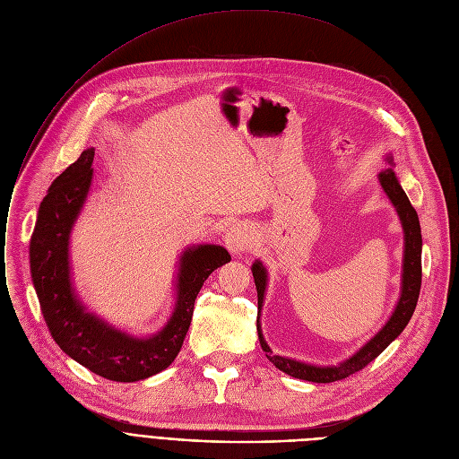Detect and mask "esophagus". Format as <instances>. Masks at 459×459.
<instances>
[{
  "label": "esophagus",
  "mask_w": 459,
  "mask_h": 459,
  "mask_svg": "<svg viewBox=\"0 0 459 459\" xmlns=\"http://www.w3.org/2000/svg\"><path fill=\"white\" fill-rule=\"evenodd\" d=\"M252 244H254L252 231L246 228V226H242V224L231 226L230 231L226 233V246H228V250L233 255H240L246 250H250Z\"/></svg>",
  "instance_id": "esophagus-1"
}]
</instances>
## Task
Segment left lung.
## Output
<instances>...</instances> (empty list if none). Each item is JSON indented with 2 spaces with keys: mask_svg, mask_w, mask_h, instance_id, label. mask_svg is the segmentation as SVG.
Segmentation results:
<instances>
[{
  "mask_svg": "<svg viewBox=\"0 0 459 459\" xmlns=\"http://www.w3.org/2000/svg\"><path fill=\"white\" fill-rule=\"evenodd\" d=\"M387 163L394 165L392 158H387ZM378 182L387 195V198L392 200L394 207L397 209V215L401 219L403 230H404V259H403V283H401V298L397 301V307L394 314L390 316L387 324L362 347L359 349L355 355L349 357L347 360L340 362L338 366H310L299 360H292L289 357H279L273 355L268 343L264 342L261 324H259V316H261V307L264 301V290H266V268L263 266L261 261H255L252 266V273L255 279V287H257V333H259V342L263 351L266 352L268 360L283 373L308 380V382H334L347 378L349 375L357 373L364 369L371 360H375L380 352L390 345L408 325L411 314L415 310L417 299H419V290H420V250H422V238H420V226H419V217L415 213V209L411 207L406 193L403 191L397 176L392 167L384 169L378 174Z\"/></svg>",
  "mask_w": 459,
  "mask_h": 459,
  "instance_id": "8db88e82",
  "label": "left lung"
}]
</instances>
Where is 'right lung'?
Instances as JSON below:
<instances>
[{
    "label": "right lung",
    "mask_w": 459,
    "mask_h": 459,
    "mask_svg": "<svg viewBox=\"0 0 459 459\" xmlns=\"http://www.w3.org/2000/svg\"><path fill=\"white\" fill-rule=\"evenodd\" d=\"M93 156L95 149H86L42 200L29 246L30 277L48 329L65 355L99 377L135 382L163 371L178 357L204 281L231 255L217 244H198L182 254L174 310L154 336H130L88 312L69 273V235L91 186Z\"/></svg>",
    "instance_id": "1"
}]
</instances>
